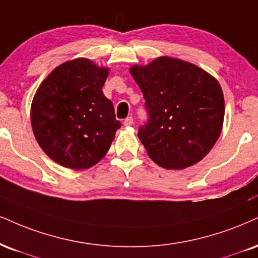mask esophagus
Listing matches in <instances>:
<instances>
[{"mask_svg": "<svg viewBox=\"0 0 258 258\" xmlns=\"http://www.w3.org/2000/svg\"><path fill=\"white\" fill-rule=\"evenodd\" d=\"M132 123H133V117L132 116L126 117V119L123 120V125H125V126H131Z\"/></svg>", "mask_w": 258, "mask_h": 258, "instance_id": "1", "label": "esophagus"}]
</instances>
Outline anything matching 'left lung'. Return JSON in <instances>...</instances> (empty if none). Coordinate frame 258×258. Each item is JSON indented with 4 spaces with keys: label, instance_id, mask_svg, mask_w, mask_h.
<instances>
[{
    "label": "left lung",
    "instance_id": "8db88e82",
    "mask_svg": "<svg viewBox=\"0 0 258 258\" xmlns=\"http://www.w3.org/2000/svg\"><path fill=\"white\" fill-rule=\"evenodd\" d=\"M145 99L148 121L138 137L167 169L200 162L218 141L225 115L220 84L202 68L162 56L130 70Z\"/></svg>",
    "mask_w": 258,
    "mask_h": 258
}]
</instances>
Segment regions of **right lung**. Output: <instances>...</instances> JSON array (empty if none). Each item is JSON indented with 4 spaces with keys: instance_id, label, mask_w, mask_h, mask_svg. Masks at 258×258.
Masks as SVG:
<instances>
[{
    "instance_id": "add662e5",
    "label": "right lung",
    "mask_w": 258,
    "mask_h": 258,
    "mask_svg": "<svg viewBox=\"0 0 258 258\" xmlns=\"http://www.w3.org/2000/svg\"><path fill=\"white\" fill-rule=\"evenodd\" d=\"M108 72L76 58L55 68L37 90L31 105L33 133L43 151L66 168L99 162L121 127L102 91Z\"/></svg>"
}]
</instances>
